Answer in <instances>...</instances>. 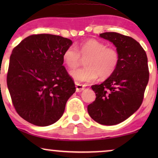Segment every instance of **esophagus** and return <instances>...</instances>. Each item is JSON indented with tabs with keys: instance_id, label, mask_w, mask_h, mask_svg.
<instances>
[{
	"instance_id": "obj_1",
	"label": "esophagus",
	"mask_w": 158,
	"mask_h": 158,
	"mask_svg": "<svg viewBox=\"0 0 158 158\" xmlns=\"http://www.w3.org/2000/svg\"><path fill=\"white\" fill-rule=\"evenodd\" d=\"M75 86H76V91L77 92H81L85 89V86L84 85H82V84H80L77 82H75Z\"/></svg>"
}]
</instances>
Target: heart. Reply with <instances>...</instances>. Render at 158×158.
<instances>
[{
	"label": "heart",
	"instance_id": "b5f03b06",
	"mask_svg": "<svg viewBox=\"0 0 158 158\" xmlns=\"http://www.w3.org/2000/svg\"><path fill=\"white\" fill-rule=\"evenodd\" d=\"M85 60V67L70 71V75L77 82H90L98 76L107 78L115 72L119 64V53L115 47H106L100 41L90 39L77 46H70L62 55V60L69 68H75Z\"/></svg>",
	"mask_w": 158,
	"mask_h": 158
}]
</instances>
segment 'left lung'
I'll return each mask as SVG.
<instances>
[{
  "label": "left lung",
  "instance_id": "obj_1",
  "mask_svg": "<svg viewBox=\"0 0 158 158\" xmlns=\"http://www.w3.org/2000/svg\"><path fill=\"white\" fill-rule=\"evenodd\" d=\"M100 36L113 42L120 60L109 78L91 86L96 98L88 106V112L98 124L111 126L124 122L140 107L150 73L145 51L135 40L116 32Z\"/></svg>",
  "mask_w": 158,
  "mask_h": 158
}]
</instances>
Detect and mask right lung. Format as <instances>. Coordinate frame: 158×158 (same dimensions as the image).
<instances>
[{"label": "right lung", "instance_id": "1", "mask_svg": "<svg viewBox=\"0 0 158 158\" xmlns=\"http://www.w3.org/2000/svg\"><path fill=\"white\" fill-rule=\"evenodd\" d=\"M72 43L60 36L33 34L13 49L7 85L16 112L28 122L49 126L63 114L76 90L62 65V55Z\"/></svg>", "mask_w": 158, "mask_h": 158}]
</instances>
